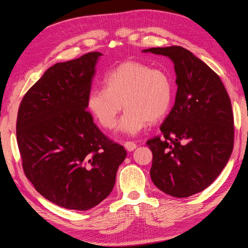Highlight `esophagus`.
<instances>
[{
    "label": "esophagus",
    "mask_w": 248,
    "mask_h": 248,
    "mask_svg": "<svg viewBox=\"0 0 248 248\" xmlns=\"http://www.w3.org/2000/svg\"><path fill=\"white\" fill-rule=\"evenodd\" d=\"M124 147H125V149L127 150V151L131 152V151H133L134 149L137 148V144H136V142H133V141H126L125 144H124Z\"/></svg>",
    "instance_id": "obj_1"
}]
</instances>
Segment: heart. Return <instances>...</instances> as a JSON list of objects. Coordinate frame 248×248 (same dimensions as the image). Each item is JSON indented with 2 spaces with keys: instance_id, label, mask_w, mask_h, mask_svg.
<instances>
[{
  "instance_id": "b5f03b06",
  "label": "heart",
  "mask_w": 248,
  "mask_h": 248,
  "mask_svg": "<svg viewBox=\"0 0 248 248\" xmlns=\"http://www.w3.org/2000/svg\"><path fill=\"white\" fill-rule=\"evenodd\" d=\"M102 82L103 88L89 92L87 107L107 129L114 128L123 106L126 109L118 131L129 136L140 132L149 121H159L170 108V78L166 72L152 69L146 64L126 61L109 71Z\"/></svg>"
}]
</instances>
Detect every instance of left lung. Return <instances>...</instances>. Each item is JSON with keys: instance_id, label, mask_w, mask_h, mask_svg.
Masks as SVG:
<instances>
[{"instance_id": "1", "label": "left lung", "mask_w": 248, "mask_h": 248, "mask_svg": "<svg viewBox=\"0 0 248 248\" xmlns=\"http://www.w3.org/2000/svg\"><path fill=\"white\" fill-rule=\"evenodd\" d=\"M174 63L175 104L162 123V137L147 141L153 154L150 175L157 188L175 198L206 189L219 176L234 147V117L219 77L181 46L152 47Z\"/></svg>"}]
</instances>
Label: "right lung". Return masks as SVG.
I'll return each instance as SVG.
<instances>
[{
  "label": "right lung",
  "instance_id": "add662e5",
  "mask_svg": "<svg viewBox=\"0 0 248 248\" xmlns=\"http://www.w3.org/2000/svg\"><path fill=\"white\" fill-rule=\"evenodd\" d=\"M101 52L57 63L22 98L16 138L27 178L54 204L85 211L114 188L127 155L100 131L87 109Z\"/></svg>",
  "mask_w": 248,
  "mask_h": 248
}]
</instances>
